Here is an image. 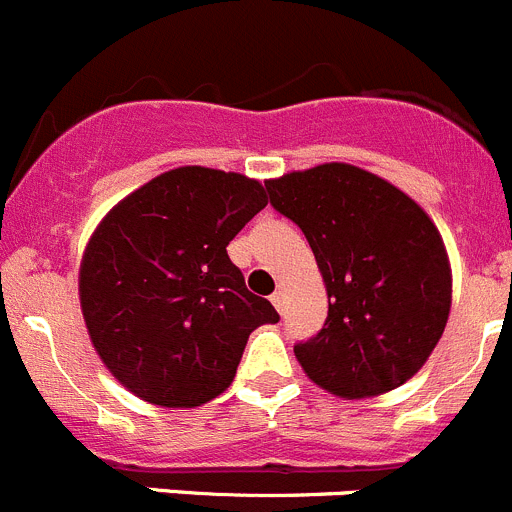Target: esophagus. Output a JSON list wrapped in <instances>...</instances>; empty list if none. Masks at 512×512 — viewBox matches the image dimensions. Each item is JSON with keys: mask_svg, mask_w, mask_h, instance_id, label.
Returning a JSON list of instances; mask_svg holds the SVG:
<instances>
[{"mask_svg": "<svg viewBox=\"0 0 512 512\" xmlns=\"http://www.w3.org/2000/svg\"><path fill=\"white\" fill-rule=\"evenodd\" d=\"M271 304H274L276 311L281 314V311H284V291H274V294H271Z\"/></svg>", "mask_w": 512, "mask_h": 512, "instance_id": "1", "label": "esophagus"}]
</instances>
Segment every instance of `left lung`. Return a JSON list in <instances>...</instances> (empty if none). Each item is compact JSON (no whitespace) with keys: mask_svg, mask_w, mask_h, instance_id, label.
<instances>
[{"mask_svg":"<svg viewBox=\"0 0 512 512\" xmlns=\"http://www.w3.org/2000/svg\"><path fill=\"white\" fill-rule=\"evenodd\" d=\"M271 206L304 231L326 286L324 329L296 344L306 377L342 399L392 392L440 342L452 269L420 203L349 163L266 180Z\"/></svg>","mask_w":512,"mask_h":512,"instance_id":"1","label":"left lung"}]
</instances>
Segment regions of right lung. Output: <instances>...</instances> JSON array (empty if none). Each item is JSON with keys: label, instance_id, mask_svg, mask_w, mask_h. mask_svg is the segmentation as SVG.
Instances as JSON below:
<instances>
[{"label": "right lung", "instance_id": "right-lung-1", "mask_svg": "<svg viewBox=\"0 0 512 512\" xmlns=\"http://www.w3.org/2000/svg\"><path fill=\"white\" fill-rule=\"evenodd\" d=\"M269 203L259 180L183 165L107 211L80 261V309L97 357L158 407H201L236 377L248 334L276 324L226 246Z\"/></svg>", "mask_w": 512, "mask_h": 512}]
</instances>
